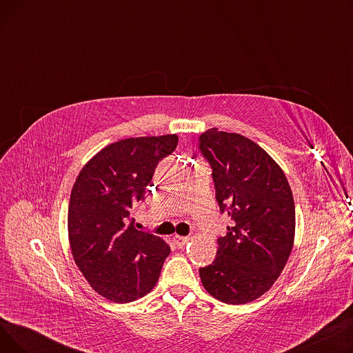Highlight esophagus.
<instances>
[{
	"label": "esophagus",
	"instance_id": "obj_1",
	"mask_svg": "<svg viewBox=\"0 0 353 353\" xmlns=\"http://www.w3.org/2000/svg\"><path fill=\"white\" fill-rule=\"evenodd\" d=\"M189 237L188 236H179V234H176L174 237H173V242H174V245L177 246V248H183V246H186L188 243H189Z\"/></svg>",
	"mask_w": 353,
	"mask_h": 353
}]
</instances>
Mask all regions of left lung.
Masks as SVG:
<instances>
[{
	"label": "left lung",
	"instance_id": "obj_1",
	"mask_svg": "<svg viewBox=\"0 0 353 353\" xmlns=\"http://www.w3.org/2000/svg\"><path fill=\"white\" fill-rule=\"evenodd\" d=\"M199 148L212 167L220 212L232 220L200 279L217 301L243 305L268 292L286 266L294 239L292 190L279 164L245 136L210 128Z\"/></svg>",
	"mask_w": 353,
	"mask_h": 353
}]
</instances>
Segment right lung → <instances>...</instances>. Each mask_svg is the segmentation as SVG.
I'll return each instance as SVG.
<instances>
[{
	"label": "right lung",
	"instance_id": "add662e5",
	"mask_svg": "<svg viewBox=\"0 0 353 353\" xmlns=\"http://www.w3.org/2000/svg\"><path fill=\"white\" fill-rule=\"evenodd\" d=\"M179 137L124 139L108 144L81 169L68 206L74 262L103 298L128 303L150 292L170 248L134 228L130 212L143 200L160 160Z\"/></svg>",
	"mask_w": 353,
	"mask_h": 353
}]
</instances>
